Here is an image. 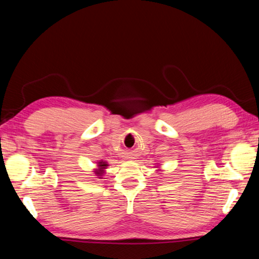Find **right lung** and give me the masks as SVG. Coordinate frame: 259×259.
Masks as SVG:
<instances>
[{
    "mask_svg": "<svg viewBox=\"0 0 259 259\" xmlns=\"http://www.w3.org/2000/svg\"><path fill=\"white\" fill-rule=\"evenodd\" d=\"M108 164L106 163V162H99L98 163V169L96 170L95 171V174H97V176H102V175L104 174V169H106V166H107Z\"/></svg>",
    "mask_w": 259,
    "mask_h": 259,
    "instance_id": "right-lung-1",
    "label": "right lung"
}]
</instances>
